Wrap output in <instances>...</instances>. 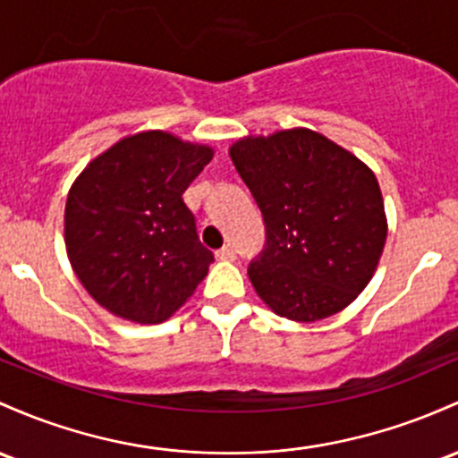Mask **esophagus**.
Wrapping results in <instances>:
<instances>
[{
  "instance_id": "esophagus-1",
  "label": "esophagus",
  "mask_w": 458,
  "mask_h": 458,
  "mask_svg": "<svg viewBox=\"0 0 458 458\" xmlns=\"http://www.w3.org/2000/svg\"><path fill=\"white\" fill-rule=\"evenodd\" d=\"M215 254H217L219 260H233V259H237V250H234L230 243L224 245V248L217 250V252H215Z\"/></svg>"
}]
</instances>
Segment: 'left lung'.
I'll return each mask as SVG.
<instances>
[{"instance_id": "8db88e82", "label": "left lung", "mask_w": 458, "mask_h": 458, "mask_svg": "<svg viewBox=\"0 0 458 458\" xmlns=\"http://www.w3.org/2000/svg\"><path fill=\"white\" fill-rule=\"evenodd\" d=\"M230 158L263 215L265 248L248 267L260 300L293 321L345 309L368 286L386 239L368 165L304 128L241 139Z\"/></svg>"}]
</instances>
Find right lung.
<instances>
[{"label": "right lung", "instance_id": "right-lung-1", "mask_svg": "<svg viewBox=\"0 0 458 458\" xmlns=\"http://www.w3.org/2000/svg\"><path fill=\"white\" fill-rule=\"evenodd\" d=\"M213 149L160 130L128 137L89 163L64 208L72 267L98 304L137 324L172 318L208 274L182 193Z\"/></svg>", "mask_w": 458, "mask_h": 458}]
</instances>
